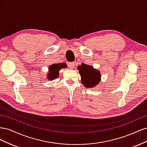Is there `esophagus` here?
Wrapping results in <instances>:
<instances>
[{
    "mask_svg": "<svg viewBox=\"0 0 147 147\" xmlns=\"http://www.w3.org/2000/svg\"><path fill=\"white\" fill-rule=\"evenodd\" d=\"M69 66V67L71 69H74V66H75V64L74 63H70Z\"/></svg>",
    "mask_w": 147,
    "mask_h": 147,
    "instance_id": "1",
    "label": "esophagus"
}]
</instances>
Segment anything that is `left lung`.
<instances>
[{
    "label": "left lung",
    "mask_w": 147,
    "mask_h": 147,
    "mask_svg": "<svg viewBox=\"0 0 147 147\" xmlns=\"http://www.w3.org/2000/svg\"><path fill=\"white\" fill-rule=\"evenodd\" d=\"M77 69L81 76V82L86 88H94L101 80L100 72L92 65L82 63L77 67Z\"/></svg>",
    "instance_id": "8db88e82"
}]
</instances>
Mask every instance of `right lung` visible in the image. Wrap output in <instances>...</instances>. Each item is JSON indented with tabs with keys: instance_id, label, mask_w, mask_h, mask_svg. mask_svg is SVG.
Returning a JSON list of instances; mask_svg holds the SVG:
<instances>
[{
	"instance_id": "right-lung-1",
	"label": "right lung",
	"mask_w": 147,
	"mask_h": 147,
	"mask_svg": "<svg viewBox=\"0 0 147 147\" xmlns=\"http://www.w3.org/2000/svg\"><path fill=\"white\" fill-rule=\"evenodd\" d=\"M67 67V64L64 63L54 64L48 67V72L47 74V80L50 81L53 80L58 77L59 75V70L61 69H65Z\"/></svg>"
}]
</instances>
